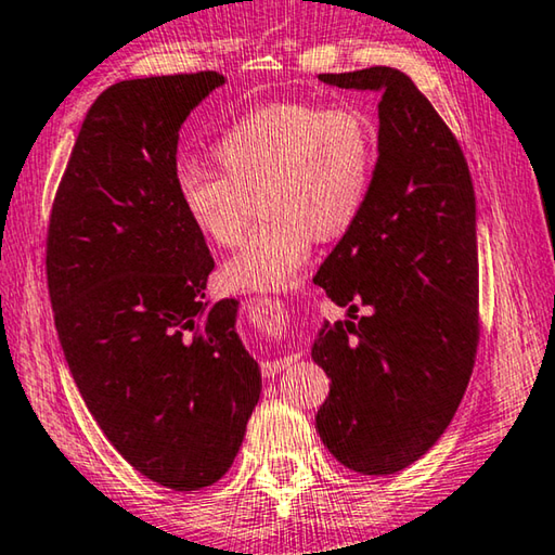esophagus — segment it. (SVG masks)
<instances>
[{"label": "esophagus", "mask_w": 555, "mask_h": 555, "mask_svg": "<svg viewBox=\"0 0 555 555\" xmlns=\"http://www.w3.org/2000/svg\"><path fill=\"white\" fill-rule=\"evenodd\" d=\"M267 327H269V331L274 327L276 333H286V331H291V318L284 315V313H271ZM294 362H296V354H284V357H276V360H267L264 362V374H267V377H274V374L291 367Z\"/></svg>", "instance_id": "1"}]
</instances>
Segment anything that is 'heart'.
<instances>
[{"mask_svg":"<svg viewBox=\"0 0 555 555\" xmlns=\"http://www.w3.org/2000/svg\"><path fill=\"white\" fill-rule=\"evenodd\" d=\"M223 166L188 162L176 173L181 208L220 247L242 237L259 193L264 222L224 261L222 281L247 294L298 284L318 234L345 232L367 201L374 137L352 107L274 102L234 121L215 144Z\"/></svg>","mask_w":555,"mask_h":555,"instance_id":"obj_1","label":"heart"}]
</instances>
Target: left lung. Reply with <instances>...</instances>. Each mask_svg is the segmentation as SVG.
Wrapping results in <instances>:
<instances>
[{"instance_id": "8db88e82", "label": "left lung", "mask_w": 555, "mask_h": 555, "mask_svg": "<svg viewBox=\"0 0 555 555\" xmlns=\"http://www.w3.org/2000/svg\"><path fill=\"white\" fill-rule=\"evenodd\" d=\"M318 80L382 100L367 201L313 279L352 320L357 305L373 313L318 331L311 354L331 393L315 428L345 467L393 475L443 436L473 374V178L453 131L409 75L374 65Z\"/></svg>"}]
</instances>
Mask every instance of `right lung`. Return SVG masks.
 I'll return each mask as SVG.
<instances>
[{"instance_id": "right-lung-1", "label": "right lung", "mask_w": 555, "mask_h": 555, "mask_svg": "<svg viewBox=\"0 0 555 555\" xmlns=\"http://www.w3.org/2000/svg\"><path fill=\"white\" fill-rule=\"evenodd\" d=\"M215 70L121 80L92 102L55 193L46 274L55 331L102 434L149 480L203 490L228 473L261 393L240 304L176 191L178 129Z\"/></svg>"}]
</instances>
